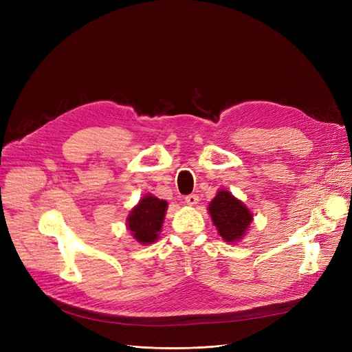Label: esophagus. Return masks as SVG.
I'll return each instance as SVG.
<instances>
[{
	"label": "esophagus",
	"mask_w": 352,
	"mask_h": 352,
	"mask_svg": "<svg viewBox=\"0 0 352 352\" xmlns=\"http://www.w3.org/2000/svg\"><path fill=\"white\" fill-rule=\"evenodd\" d=\"M198 201H199V198H198V195H195V194H190V195H186V197H185V202H186L188 206H197Z\"/></svg>",
	"instance_id": "1"
}]
</instances>
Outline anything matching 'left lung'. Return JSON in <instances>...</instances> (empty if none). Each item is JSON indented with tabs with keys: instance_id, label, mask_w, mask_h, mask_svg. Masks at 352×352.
Wrapping results in <instances>:
<instances>
[{
	"instance_id": "8db88e82",
	"label": "left lung",
	"mask_w": 352,
	"mask_h": 352,
	"mask_svg": "<svg viewBox=\"0 0 352 352\" xmlns=\"http://www.w3.org/2000/svg\"><path fill=\"white\" fill-rule=\"evenodd\" d=\"M208 211L219 235L226 242L242 239L252 221V212L229 190L220 189L210 202Z\"/></svg>"
}]
</instances>
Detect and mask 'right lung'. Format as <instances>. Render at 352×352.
I'll return each mask as SVG.
<instances>
[{
    "label": "right lung",
    "instance_id": "obj_1",
    "mask_svg": "<svg viewBox=\"0 0 352 352\" xmlns=\"http://www.w3.org/2000/svg\"><path fill=\"white\" fill-rule=\"evenodd\" d=\"M167 210V201L145 195L138 206H135L127 216V229L132 236L142 245H150L157 241L158 233L163 228V221Z\"/></svg>",
    "mask_w": 352,
    "mask_h": 352
}]
</instances>
